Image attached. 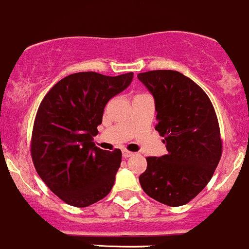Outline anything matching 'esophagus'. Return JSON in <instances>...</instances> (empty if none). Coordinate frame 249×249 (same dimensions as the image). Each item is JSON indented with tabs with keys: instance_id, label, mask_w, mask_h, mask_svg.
Instances as JSON below:
<instances>
[{
	"instance_id": "1",
	"label": "esophagus",
	"mask_w": 249,
	"mask_h": 249,
	"mask_svg": "<svg viewBox=\"0 0 249 249\" xmlns=\"http://www.w3.org/2000/svg\"><path fill=\"white\" fill-rule=\"evenodd\" d=\"M133 155H135V154H133V152L129 151V150H126V149L123 150V157H124V158H129V157H131V156H133Z\"/></svg>"
}]
</instances>
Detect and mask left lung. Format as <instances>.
Instances as JSON below:
<instances>
[{
	"label": "left lung",
	"mask_w": 249,
	"mask_h": 249,
	"mask_svg": "<svg viewBox=\"0 0 249 249\" xmlns=\"http://www.w3.org/2000/svg\"><path fill=\"white\" fill-rule=\"evenodd\" d=\"M155 99L157 125L168 154L147 157L139 176L146 195L170 207L197 196L214 175L222 154L220 127L206 92L177 71L139 73Z\"/></svg>",
	"instance_id": "obj_1"
}]
</instances>
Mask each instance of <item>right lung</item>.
Wrapping results in <instances>:
<instances>
[{
  "label": "right lung",
  "mask_w": 249,
  "mask_h": 249,
  "mask_svg": "<svg viewBox=\"0 0 249 249\" xmlns=\"http://www.w3.org/2000/svg\"><path fill=\"white\" fill-rule=\"evenodd\" d=\"M132 79V72L74 73L54 85L40 104L32 133L33 163L46 185L70 206H91L113 187L122 151L99 149L93 137L106 104Z\"/></svg>",
  "instance_id": "obj_1"
}]
</instances>
